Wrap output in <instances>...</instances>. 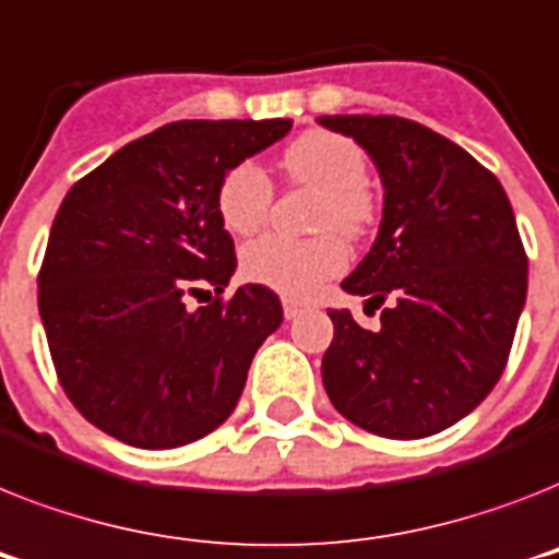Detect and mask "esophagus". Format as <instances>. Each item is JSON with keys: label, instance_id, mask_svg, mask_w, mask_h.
<instances>
[{"label": "esophagus", "instance_id": "obj_1", "mask_svg": "<svg viewBox=\"0 0 559 559\" xmlns=\"http://www.w3.org/2000/svg\"><path fill=\"white\" fill-rule=\"evenodd\" d=\"M304 307H307V304H304V301H295V298H284V316H287V319H295V316H301Z\"/></svg>", "mask_w": 559, "mask_h": 559}]
</instances>
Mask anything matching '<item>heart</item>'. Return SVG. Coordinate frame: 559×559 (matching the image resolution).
Returning a JSON list of instances; mask_svg holds the SVG:
<instances>
[{
	"label": "heart",
	"mask_w": 559,
	"mask_h": 559,
	"mask_svg": "<svg viewBox=\"0 0 559 559\" xmlns=\"http://www.w3.org/2000/svg\"><path fill=\"white\" fill-rule=\"evenodd\" d=\"M284 166L295 183L324 194L319 229L361 235L373 224V201L365 189L367 157L350 138L333 131H310L287 148ZM272 198L275 186L270 175L255 160H243L221 180L217 212L229 233L252 235L266 224ZM344 266L347 247L335 233H324L312 240L264 235L252 240L240 255V270L249 281L278 289L289 298H307Z\"/></svg>",
	"instance_id": "obj_1"
}]
</instances>
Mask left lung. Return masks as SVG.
Wrapping results in <instances>:
<instances>
[{"mask_svg": "<svg viewBox=\"0 0 559 559\" xmlns=\"http://www.w3.org/2000/svg\"><path fill=\"white\" fill-rule=\"evenodd\" d=\"M373 157L379 238L342 287L382 326L330 310L321 379L335 411L388 439H421L468 416L500 382L528 287V258L500 180L421 122L319 117ZM365 307V310H367Z\"/></svg>", "mask_w": 559, "mask_h": 559, "instance_id": "1", "label": "left lung"}]
</instances>
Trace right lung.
<instances>
[{
    "instance_id": "obj_1",
    "label": "right lung",
    "mask_w": 559,
    "mask_h": 559,
    "mask_svg": "<svg viewBox=\"0 0 559 559\" xmlns=\"http://www.w3.org/2000/svg\"><path fill=\"white\" fill-rule=\"evenodd\" d=\"M293 120H177L76 180L53 217L39 316L57 379L85 419L134 448H177L226 421L252 356L284 319L261 284L224 295L226 171ZM216 289L206 308L185 298Z\"/></svg>"
}]
</instances>
